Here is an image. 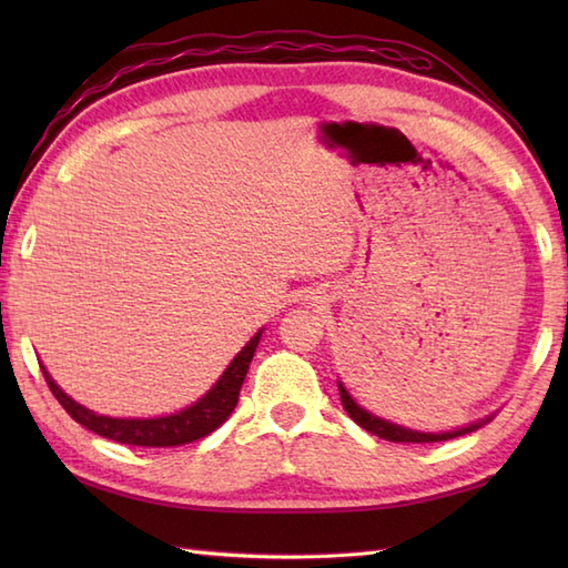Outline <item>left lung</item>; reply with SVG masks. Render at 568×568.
<instances>
[{"instance_id": "1", "label": "left lung", "mask_w": 568, "mask_h": 568, "mask_svg": "<svg viewBox=\"0 0 568 568\" xmlns=\"http://www.w3.org/2000/svg\"><path fill=\"white\" fill-rule=\"evenodd\" d=\"M339 395H342V405L348 413V417H352L358 427H364L366 432L376 434V437L381 439H388V442H405V444H427V442H446V439H456V437H464V434L468 432H476L478 427L488 425V422L493 419V415L478 419V422H470V425L466 427H458V429H452V432H417V429H407L403 425H395V422H388L383 419L378 415L368 413V409L361 407L352 395H348V390L344 388V383L339 381Z\"/></svg>"}]
</instances>
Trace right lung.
<instances>
[{"label": "right lung", "instance_id": "1", "mask_svg": "<svg viewBox=\"0 0 568 568\" xmlns=\"http://www.w3.org/2000/svg\"><path fill=\"white\" fill-rule=\"evenodd\" d=\"M261 334L263 329H258L251 336L246 346L232 358V364L224 368L220 381H216L197 403L187 405L185 409H180V413L163 415V417L139 419V417L98 415L84 405L72 400L68 393L60 390L58 383L51 378V373L45 371V366H41V371L48 388H51V393L55 395V400L65 407V413L75 419L78 425L100 434V437L119 442V444H129V446H180V444H190L207 437V434H212L216 427H222L229 419V415L234 413V407L239 403V390L241 385H244L251 358L256 354Z\"/></svg>", "mask_w": 568, "mask_h": 568}]
</instances>
